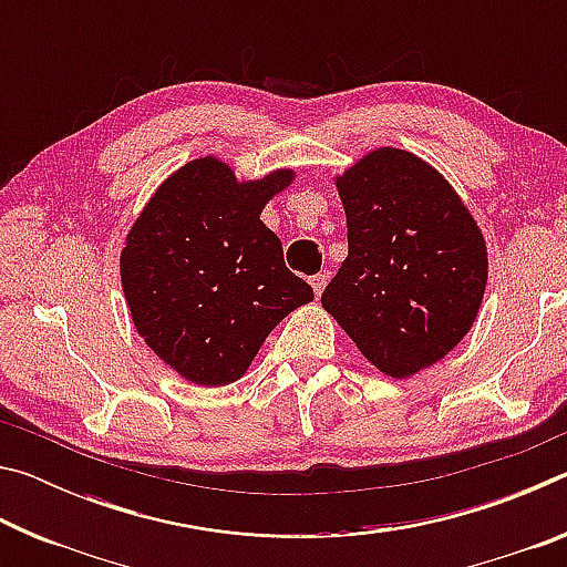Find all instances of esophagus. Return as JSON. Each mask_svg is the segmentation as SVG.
<instances>
[{"instance_id": "34e87169", "label": "esophagus", "mask_w": 567, "mask_h": 567, "mask_svg": "<svg viewBox=\"0 0 567 567\" xmlns=\"http://www.w3.org/2000/svg\"><path fill=\"white\" fill-rule=\"evenodd\" d=\"M310 285H312V290H315V295H322V290H324V285H328V275L324 272H320V275H312L310 277Z\"/></svg>"}]
</instances>
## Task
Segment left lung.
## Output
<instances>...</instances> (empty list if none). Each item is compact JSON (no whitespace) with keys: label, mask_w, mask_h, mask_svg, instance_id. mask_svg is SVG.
Returning <instances> with one entry per match:
<instances>
[{"label":"left lung","mask_w":567,"mask_h":567,"mask_svg":"<svg viewBox=\"0 0 567 567\" xmlns=\"http://www.w3.org/2000/svg\"><path fill=\"white\" fill-rule=\"evenodd\" d=\"M348 257L322 307L364 360L392 380L457 348L487 287V245L463 197L400 147H375L334 175Z\"/></svg>","instance_id":"8db88e82"}]
</instances>
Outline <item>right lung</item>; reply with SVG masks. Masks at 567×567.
<instances>
[{
	"instance_id": "right-lung-1",
	"label": "right lung",
	"mask_w": 567,
	"mask_h": 567,
	"mask_svg": "<svg viewBox=\"0 0 567 567\" xmlns=\"http://www.w3.org/2000/svg\"><path fill=\"white\" fill-rule=\"evenodd\" d=\"M295 177L280 167L237 179L215 155L189 159L162 179L124 235L120 280L134 328L192 385L243 378L267 334L315 300L260 219Z\"/></svg>"
}]
</instances>
